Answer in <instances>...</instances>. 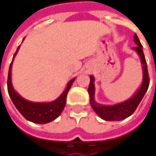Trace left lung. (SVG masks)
<instances>
[{"label": "left lung", "mask_w": 156, "mask_h": 156, "mask_svg": "<svg viewBox=\"0 0 156 156\" xmlns=\"http://www.w3.org/2000/svg\"><path fill=\"white\" fill-rule=\"evenodd\" d=\"M134 41L137 46L133 48V49L136 50L138 56L140 57L142 69H143V81H142L140 87L134 94V96H132L129 99L124 102L115 104V105H112V106H106V105H101V104L97 103L95 101V84H94L95 78L93 76H90V83H89L88 89H87L88 94H89L90 105L92 108L94 109V111L104 120L120 121L130 116L138 107L141 100L143 99L144 94L146 93L148 89L150 80H149L148 71H147V65H146L145 58H144V51H143V46L136 34H135L134 36Z\"/></svg>", "instance_id": "8db88e82"}]
</instances>
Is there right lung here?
<instances>
[{"mask_svg":"<svg viewBox=\"0 0 156 156\" xmlns=\"http://www.w3.org/2000/svg\"><path fill=\"white\" fill-rule=\"evenodd\" d=\"M24 40V39H23ZM20 45L17 48L15 54L13 56L12 61L9 68L8 73V80H7V87L9 96L13 102L16 108L18 111L28 120L36 124H47L53 120H55L63 111L66 105V99L69 90L70 89L75 78H72L67 85L63 93L54 101L51 102H32L29 101L22 97H20L12 87V62L15 58L16 54L19 50Z\"/></svg>","mask_w":156,"mask_h":156,"instance_id":"obj_1","label":"right lung"}]
</instances>
